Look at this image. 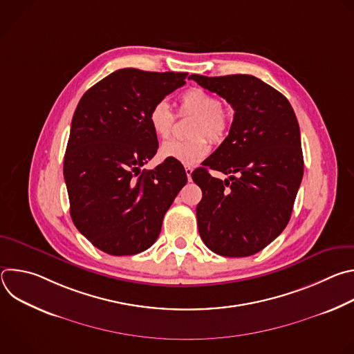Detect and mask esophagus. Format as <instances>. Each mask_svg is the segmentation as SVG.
<instances>
[{
    "label": "esophagus",
    "mask_w": 354,
    "mask_h": 354,
    "mask_svg": "<svg viewBox=\"0 0 354 354\" xmlns=\"http://www.w3.org/2000/svg\"><path fill=\"white\" fill-rule=\"evenodd\" d=\"M185 172H186V175H187V179L190 180V179H192V172H193V168H190V167H185Z\"/></svg>",
    "instance_id": "esophagus-1"
}]
</instances>
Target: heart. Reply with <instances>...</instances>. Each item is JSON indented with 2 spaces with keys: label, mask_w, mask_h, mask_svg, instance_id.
<instances>
[{
  "label": "heart",
  "mask_w": 354,
  "mask_h": 354,
  "mask_svg": "<svg viewBox=\"0 0 354 354\" xmlns=\"http://www.w3.org/2000/svg\"><path fill=\"white\" fill-rule=\"evenodd\" d=\"M180 113H194L189 140H169L162 144V158L174 160L185 165H196L210 151L206 135L212 141H221L230 129V116L221 108L220 99L203 88H189L179 96ZM148 123L158 138H168L172 133L175 115L167 100H158L148 112Z\"/></svg>",
  "instance_id": "b5f03b06"
}]
</instances>
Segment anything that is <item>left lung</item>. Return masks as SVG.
<instances>
[{"label":"left lung","instance_id":"obj_1","mask_svg":"<svg viewBox=\"0 0 354 354\" xmlns=\"http://www.w3.org/2000/svg\"><path fill=\"white\" fill-rule=\"evenodd\" d=\"M190 78L235 112L225 140L192 172L203 192L196 207L198 234L221 257L255 255L288 224L304 174L295 113L284 95L254 75ZM207 167L230 178H213Z\"/></svg>","mask_w":354,"mask_h":354}]
</instances>
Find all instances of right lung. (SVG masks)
Returning <instances> with one entry per match:
<instances>
[{
  "label": "right lung",
  "instance_id": "obj_1",
  "mask_svg": "<svg viewBox=\"0 0 354 354\" xmlns=\"http://www.w3.org/2000/svg\"><path fill=\"white\" fill-rule=\"evenodd\" d=\"M186 77L122 68L89 88L74 112L63 168L70 214L109 255H136L153 245L187 182L183 165L168 158L141 171L158 149L148 112Z\"/></svg>",
  "mask_w": 354,
  "mask_h": 354
}]
</instances>
